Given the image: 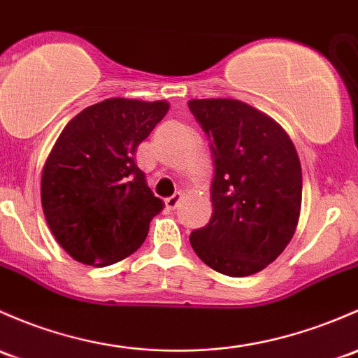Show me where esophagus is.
<instances>
[{
    "instance_id": "esophagus-1",
    "label": "esophagus",
    "mask_w": 358,
    "mask_h": 358,
    "mask_svg": "<svg viewBox=\"0 0 358 358\" xmlns=\"http://www.w3.org/2000/svg\"><path fill=\"white\" fill-rule=\"evenodd\" d=\"M180 201H182V194H175V195H171V197H168L166 201H164V204H166V208L168 209H176L178 208V204H180Z\"/></svg>"
}]
</instances>
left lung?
I'll list each match as a JSON object with an SVG mask.
<instances>
[{
  "instance_id": "1",
  "label": "left lung",
  "mask_w": 358,
  "mask_h": 358,
  "mask_svg": "<svg viewBox=\"0 0 358 358\" xmlns=\"http://www.w3.org/2000/svg\"><path fill=\"white\" fill-rule=\"evenodd\" d=\"M210 141L213 216L190 245L214 271L243 278L287 248L302 204V168L288 134L266 113L236 99H192Z\"/></svg>"
}]
</instances>
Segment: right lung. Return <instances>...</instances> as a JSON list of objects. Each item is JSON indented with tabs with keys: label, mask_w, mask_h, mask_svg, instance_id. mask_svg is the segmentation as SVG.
Listing matches in <instances>:
<instances>
[{
	"label": "right lung",
	"mask_w": 358,
	"mask_h": 358,
	"mask_svg": "<svg viewBox=\"0 0 358 358\" xmlns=\"http://www.w3.org/2000/svg\"><path fill=\"white\" fill-rule=\"evenodd\" d=\"M168 110L166 101L113 97L85 108L59 134L43 169L41 202L75 261L110 266L144 243L163 201L134 156Z\"/></svg>",
	"instance_id": "right-lung-1"
}]
</instances>
